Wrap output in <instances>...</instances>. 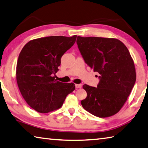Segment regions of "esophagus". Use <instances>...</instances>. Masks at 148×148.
Segmentation results:
<instances>
[{"label":"esophagus","mask_w":148,"mask_h":148,"mask_svg":"<svg viewBox=\"0 0 148 148\" xmlns=\"http://www.w3.org/2000/svg\"><path fill=\"white\" fill-rule=\"evenodd\" d=\"M75 86H76V88H81L82 85L81 84H75Z\"/></svg>","instance_id":"34e87169"}]
</instances>
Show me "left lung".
Returning a JSON list of instances; mask_svg holds the SVG:
<instances>
[{
	"label": "left lung",
	"mask_w": 148,
	"mask_h": 148,
	"mask_svg": "<svg viewBox=\"0 0 148 148\" xmlns=\"http://www.w3.org/2000/svg\"><path fill=\"white\" fill-rule=\"evenodd\" d=\"M77 43L86 64L99 74L97 88L83 85L87 97L81 101L82 107L99 118L116 114L136 81L135 67L128 49L114 38L78 36Z\"/></svg>",
	"instance_id": "obj_1"
}]
</instances>
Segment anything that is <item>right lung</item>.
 <instances>
[{
  "instance_id": "obj_1",
  "label": "right lung",
  "mask_w": 148,
  "mask_h": 148,
  "mask_svg": "<svg viewBox=\"0 0 148 148\" xmlns=\"http://www.w3.org/2000/svg\"><path fill=\"white\" fill-rule=\"evenodd\" d=\"M77 36H49L31 40L19 55L16 79L23 97L31 108L47 113L60 108L75 84L54 79L63 54L74 45Z\"/></svg>"
}]
</instances>
